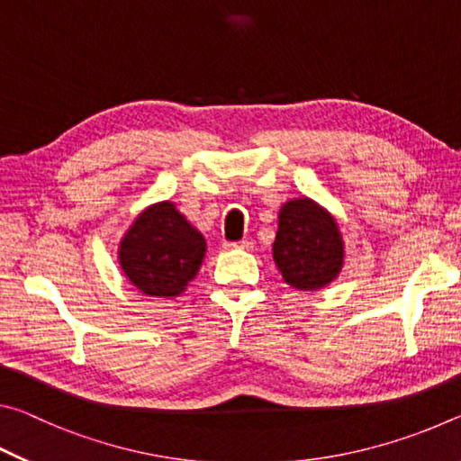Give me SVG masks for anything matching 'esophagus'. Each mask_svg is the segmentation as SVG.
<instances>
[{"instance_id": "esophagus-1", "label": "esophagus", "mask_w": 461, "mask_h": 461, "mask_svg": "<svg viewBox=\"0 0 461 461\" xmlns=\"http://www.w3.org/2000/svg\"><path fill=\"white\" fill-rule=\"evenodd\" d=\"M252 244H254V241H252V240H240V241H223V248H228V249H236V248H240V249H252Z\"/></svg>"}]
</instances>
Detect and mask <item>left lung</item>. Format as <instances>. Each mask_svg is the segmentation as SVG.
Here are the masks:
<instances>
[{
	"instance_id": "8db88e82",
	"label": "left lung",
	"mask_w": 461,
	"mask_h": 461,
	"mask_svg": "<svg viewBox=\"0 0 461 461\" xmlns=\"http://www.w3.org/2000/svg\"><path fill=\"white\" fill-rule=\"evenodd\" d=\"M275 262L288 285L315 291L330 285L343 264V241L333 217L309 199L280 209Z\"/></svg>"
}]
</instances>
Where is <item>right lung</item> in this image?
Here are the masks:
<instances>
[{
    "label": "right lung",
    "instance_id": "right-lung-1",
    "mask_svg": "<svg viewBox=\"0 0 461 461\" xmlns=\"http://www.w3.org/2000/svg\"><path fill=\"white\" fill-rule=\"evenodd\" d=\"M205 238L173 203L148 207L120 246V264L131 285L152 296L181 294L197 275Z\"/></svg>",
    "mask_w": 461,
    "mask_h": 461
}]
</instances>
